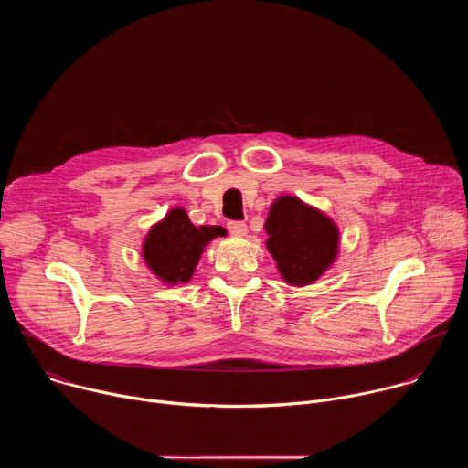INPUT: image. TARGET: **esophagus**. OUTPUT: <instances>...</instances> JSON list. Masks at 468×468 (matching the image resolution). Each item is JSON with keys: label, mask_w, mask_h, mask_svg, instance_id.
I'll return each instance as SVG.
<instances>
[{"label": "esophagus", "mask_w": 468, "mask_h": 468, "mask_svg": "<svg viewBox=\"0 0 468 468\" xmlns=\"http://www.w3.org/2000/svg\"><path fill=\"white\" fill-rule=\"evenodd\" d=\"M228 229H229V233H231V235H239V237L246 235V231H248L246 224H244V222H237V220L228 222Z\"/></svg>", "instance_id": "34e87169"}]
</instances>
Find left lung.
<instances>
[{"label": "left lung", "mask_w": 468, "mask_h": 468, "mask_svg": "<svg viewBox=\"0 0 468 468\" xmlns=\"http://www.w3.org/2000/svg\"><path fill=\"white\" fill-rule=\"evenodd\" d=\"M264 229L266 248L289 285L316 282L339 253V229L322 211L296 196H280L271 206Z\"/></svg>", "instance_id": "obj_1"}]
</instances>
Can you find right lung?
<instances>
[{
  "mask_svg": "<svg viewBox=\"0 0 468 468\" xmlns=\"http://www.w3.org/2000/svg\"><path fill=\"white\" fill-rule=\"evenodd\" d=\"M220 235H224L220 226L196 228L185 209L176 207L150 229L143 244V257L150 271L166 285L186 283L204 248Z\"/></svg>",
  "mask_w": 468,
  "mask_h": 468,
  "instance_id": "1",
  "label": "right lung"
}]
</instances>
